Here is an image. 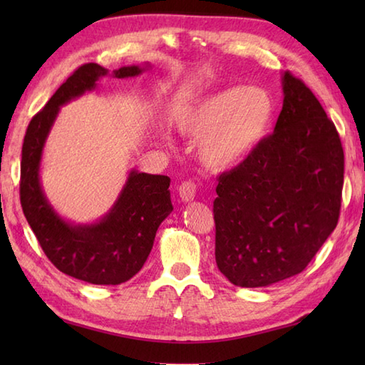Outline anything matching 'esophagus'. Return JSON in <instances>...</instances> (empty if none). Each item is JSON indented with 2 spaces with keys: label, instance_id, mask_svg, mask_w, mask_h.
<instances>
[{
  "label": "esophagus",
  "instance_id": "1",
  "mask_svg": "<svg viewBox=\"0 0 365 365\" xmlns=\"http://www.w3.org/2000/svg\"><path fill=\"white\" fill-rule=\"evenodd\" d=\"M178 196L183 202H190L196 196V183L191 180H185L180 187H178Z\"/></svg>",
  "mask_w": 365,
  "mask_h": 365
}]
</instances>
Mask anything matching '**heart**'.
<instances>
[{"label": "heart", "mask_w": 365, "mask_h": 365, "mask_svg": "<svg viewBox=\"0 0 365 365\" xmlns=\"http://www.w3.org/2000/svg\"><path fill=\"white\" fill-rule=\"evenodd\" d=\"M276 113L274 98L262 88H229L200 100L177 119L190 138H202L199 158L215 170L245 161L267 136Z\"/></svg>", "instance_id": "obj_1"}]
</instances>
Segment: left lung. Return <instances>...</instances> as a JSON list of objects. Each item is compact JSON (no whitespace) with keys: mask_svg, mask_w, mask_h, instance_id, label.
<instances>
[{"mask_svg":"<svg viewBox=\"0 0 365 365\" xmlns=\"http://www.w3.org/2000/svg\"><path fill=\"white\" fill-rule=\"evenodd\" d=\"M274 131L218 178L215 257L238 287L301 273L336 229L344 149L332 120L302 80L282 75Z\"/></svg>","mask_w":365,"mask_h":365,"instance_id":"left-lung-1","label":"left lung"}]
</instances>
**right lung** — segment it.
Wrapping results in <instances>:
<instances>
[{"label": "right lung", "instance_id": "right-lung-1", "mask_svg": "<svg viewBox=\"0 0 365 365\" xmlns=\"http://www.w3.org/2000/svg\"><path fill=\"white\" fill-rule=\"evenodd\" d=\"M141 67L114 71L115 78L136 76ZM108 68L89 63L68 76L26 128L21 147L20 202L26 221L48 260L64 274L96 285L127 282L143 268L160 224L173 212L168 175L131 170L115 204L94 224H71L46 200L38 169L42 150L59 106L96 88Z\"/></svg>", "mask_w": 365, "mask_h": 365}]
</instances>
